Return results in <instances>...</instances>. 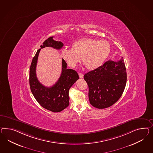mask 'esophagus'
Segmentation results:
<instances>
[{"label":"esophagus","instance_id":"34e87169","mask_svg":"<svg viewBox=\"0 0 153 153\" xmlns=\"http://www.w3.org/2000/svg\"><path fill=\"white\" fill-rule=\"evenodd\" d=\"M79 75L80 79H83V74H82V73H79Z\"/></svg>","mask_w":153,"mask_h":153}]
</instances>
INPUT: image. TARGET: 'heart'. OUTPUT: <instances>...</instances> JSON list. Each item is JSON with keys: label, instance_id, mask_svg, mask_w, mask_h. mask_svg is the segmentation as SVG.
<instances>
[{"label": "heart", "instance_id": "heart-1", "mask_svg": "<svg viewBox=\"0 0 153 153\" xmlns=\"http://www.w3.org/2000/svg\"><path fill=\"white\" fill-rule=\"evenodd\" d=\"M110 52L108 42L85 38L74 42L72 49H63L61 56L71 67H75L82 58L87 70H94L102 65Z\"/></svg>", "mask_w": 153, "mask_h": 153}]
</instances>
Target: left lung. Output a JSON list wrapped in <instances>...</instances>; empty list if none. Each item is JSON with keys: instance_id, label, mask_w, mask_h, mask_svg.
Masks as SVG:
<instances>
[{"instance_id": "8db88e82", "label": "left lung", "mask_w": 153, "mask_h": 153, "mask_svg": "<svg viewBox=\"0 0 153 153\" xmlns=\"http://www.w3.org/2000/svg\"><path fill=\"white\" fill-rule=\"evenodd\" d=\"M83 77L89 88L91 105L100 109L111 106L120 99L126 86L127 76L123 57L117 62L106 61Z\"/></svg>"}]
</instances>
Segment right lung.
Listing matches in <instances>:
<instances>
[{
	"label": "right lung",
	"mask_w": 153,
	"mask_h": 153,
	"mask_svg": "<svg viewBox=\"0 0 153 153\" xmlns=\"http://www.w3.org/2000/svg\"><path fill=\"white\" fill-rule=\"evenodd\" d=\"M51 37L41 45V48L53 47L60 50L63 46L62 42L56 41ZM39 49L33 57L29 70V85L34 98L43 108L53 112L61 111L69 105V90L79 79L76 71L67 68V63L62 59V73L53 86L45 87L39 82L36 75V66Z\"/></svg>",
	"instance_id": "right-lung-1"
}]
</instances>
